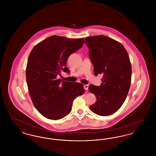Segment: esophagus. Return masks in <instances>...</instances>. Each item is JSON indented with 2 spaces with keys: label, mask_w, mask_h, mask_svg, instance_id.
<instances>
[{
  "label": "esophagus",
  "mask_w": 156,
  "mask_h": 156,
  "mask_svg": "<svg viewBox=\"0 0 156 156\" xmlns=\"http://www.w3.org/2000/svg\"><path fill=\"white\" fill-rule=\"evenodd\" d=\"M88 87H89V85H83V88L85 90H88Z\"/></svg>",
  "instance_id": "1"
}]
</instances>
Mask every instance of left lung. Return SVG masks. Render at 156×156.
<instances>
[{"label": "left lung", "mask_w": 156, "mask_h": 156, "mask_svg": "<svg viewBox=\"0 0 156 156\" xmlns=\"http://www.w3.org/2000/svg\"><path fill=\"white\" fill-rule=\"evenodd\" d=\"M85 43L94 65V74L103 75L100 87H89L97 99L89 108L98 115H110L119 110L129 90L132 66L128 53L120 43L105 36L87 37Z\"/></svg>", "instance_id": "8db88e82"}]
</instances>
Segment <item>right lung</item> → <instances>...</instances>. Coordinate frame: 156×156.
Returning <instances> with one entry per match:
<instances>
[{"label": "right lung", "mask_w": 156, "mask_h": 156, "mask_svg": "<svg viewBox=\"0 0 156 156\" xmlns=\"http://www.w3.org/2000/svg\"><path fill=\"white\" fill-rule=\"evenodd\" d=\"M84 38L52 36L36 45L29 56L26 81L33 104L40 113L52 120L62 119L72 109L75 99L84 94L80 82L62 81L57 76L69 73L67 59L79 50Z\"/></svg>", "instance_id": "obj_1"}]
</instances>
